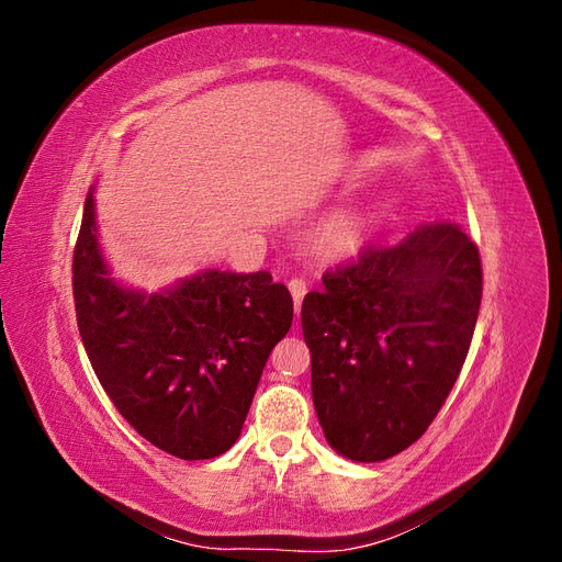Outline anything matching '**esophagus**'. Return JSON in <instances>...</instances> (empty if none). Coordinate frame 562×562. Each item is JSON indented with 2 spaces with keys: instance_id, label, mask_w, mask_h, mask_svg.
Wrapping results in <instances>:
<instances>
[{
  "instance_id": "obj_1",
  "label": "esophagus",
  "mask_w": 562,
  "mask_h": 562,
  "mask_svg": "<svg viewBox=\"0 0 562 562\" xmlns=\"http://www.w3.org/2000/svg\"><path fill=\"white\" fill-rule=\"evenodd\" d=\"M288 291H291V295H293V302H295V314H300L302 297L307 295V281H302V279H291V281H288Z\"/></svg>"
}]
</instances>
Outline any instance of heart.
<instances>
[{"label":"heart","mask_w":562,"mask_h":562,"mask_svg":"<svg viewBox=\"0 0 562 562\" xmlns=\"http://www.w3.org/2000/svg\"><path fill=\"white\" fill-rule=\"evenodd\" d=\"M368 232V215L363 211H339L321 227V246L330 255H349L363 244Z\"/></svg>","instance_id":"1"}]
</instances>
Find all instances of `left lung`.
Segmentation results:
<instances>
[{
	"label": "left lung",
	"instance_id": "obj_1",
	"mask_svg": "<svg viewBox=\"0 0 562 562\" xmlns=\"http://www.w3.org/2000/svg\"><path fill=\"white\" fill-rule=\"evenodd\" d=\"M481 255L452 223L368 246L302 302L312 396L333 450L382 462L411 448L443 407L471 347Z\"/></svg>",
	"mask_w": 562,
	"mask_h": 562
}]
</instances>
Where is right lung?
Masks as SVG:
<instances>
[{
  "label": "right lung",
  "mask_w": 562,
  "mask_h": 562,
  "mask_svg": "<svg viewBox=\"0 0 562 562\" xmlns=\"http://www.w3.org/2000/svg\"><path fill=\"white\" fill-rule=\"evenodd\" d=\"M72 293L83 349L116 411L151 446L190 462L236 443L269 353L293 323V297L269 271L206 269L151 295L119 285L100 252L93 192Z\"/></svg>",
  "instance_id": "right-lung-1"
}]
</instances>
